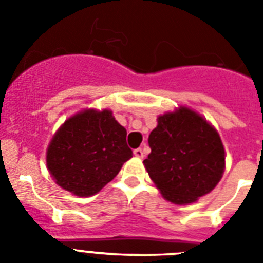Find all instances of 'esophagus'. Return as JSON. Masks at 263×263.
I'll use <instances>...</instances> for the list:
<instances>
[{
	"mask_svg": "<svg viewBox=\"0 0 263 263\" xmlns=\"http://www.w3.org/2000/svg\"><path fill=\"white\" fill-rule=\"evenodd\" d=\"M134 155H136L137 158H143V150L141 147H138V148H136V150H134Z\"/></svg>",
	"mask_w": 263,
	"mask_h": 263,
	"instance_id": "34e87169",
	"label": "esophagus"
}]
</instances>
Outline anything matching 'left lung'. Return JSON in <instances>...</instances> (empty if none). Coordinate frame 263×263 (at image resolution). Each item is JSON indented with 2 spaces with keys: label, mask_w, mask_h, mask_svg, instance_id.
<instances>
[{
  "label": "left lung",
  "mask_w": 263,
  "mask_h": 263,
  "mask_svg": "<svg viewBox=\"0 0 263 263\" xmlns=\"http://www.w3.org/2000/svg\"><path fill=\"white\" fill-rule=\"evenodd\" d=\"M148 146L152 153L143 164L160 194L174 204H191L210 194L224 173L217 130L185 106L158 117Z\"/></svg>",
  "instance_id": "1"
}]
</instances>
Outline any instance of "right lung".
<instances>
[{"label": "right lung", "instance_id": "add662e5", "mask_svg": "<svg viewBox=\"0 0 263 263\" xmlns=\"http://www.w3.org/2000/svg\"><path fill=\"white\" fill-rule=\"evenodd\" d=\"M133 157L126 129L108 109H87L59 127L47 148V168L58 185L76 196L97 194Z\"/></svg>", "mask_w": 263, "mask_h": 263}]
</instances>
